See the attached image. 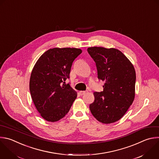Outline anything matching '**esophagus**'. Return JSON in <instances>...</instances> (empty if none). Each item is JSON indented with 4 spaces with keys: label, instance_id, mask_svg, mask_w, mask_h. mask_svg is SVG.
Wrapping results in <instances>:
<instances>
[{
    "label": "esophagus",
    "instance_id": "1",
    "mask_svg": "<svg viewBox=\"0 0 159 159\" xmlns=\"http://www.w3.org/2000/svg\"><path fill=\"white\" fill-rule=\"evenodd\" d=\"M87 92L86 91H80L79 92V93L80 95H84Z\"/></svg>",
    "mask_w": 159,
    "mask_h": 159
}]
</instances>
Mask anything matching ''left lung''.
<instances>
[{
  "label": "left lung",
  "instance_id": "obj_1",
  "mask_svg": "<svg viewBox=\"0 0 159 159\" xmlns=\"http://www.w3.org/2000/svg\"><path fill=\"white\" fill-rule=\"evenodd\" d=\"M87 51L96 64L98 79L105 81L103 90L93 93L90 112L100 122L114 123L125 115L134 100L135 69L118 49L92 47Z\"/></svg>",
  "mask_w": 159,
  "mask_h": 159
}]
</instances>
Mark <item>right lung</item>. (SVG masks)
<instances>
[{
	"label": "right lung",
	"mask_w": 159,
	"mask_h": 159,
	"mask_svg": "<svg viewBox=\"0 0 159 159\" xmlns=\"http://www.w3.org/2000/svg\"><path fill=\"white\" fill-rule=\"evenodd\" d=\"M82 50L77 48H53L35 63L30 78L29 89L35 106L43 119L54 122L69 111L77 93L66 84L74 61Z\"/></svg>",
	"instance_id": "right-lung-1"
}]
</instances>
